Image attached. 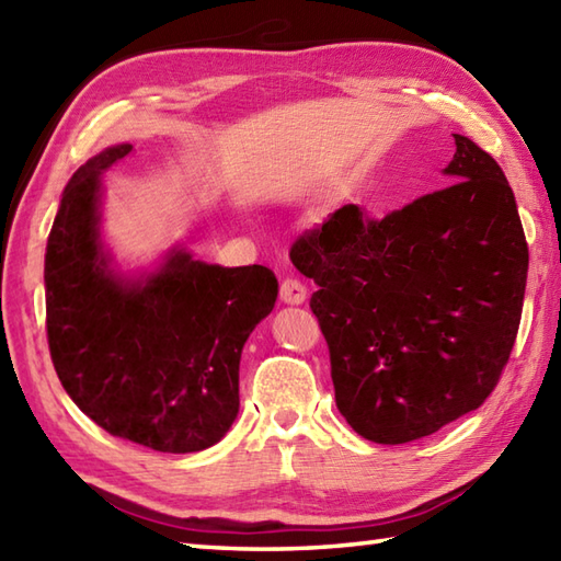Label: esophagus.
<instances>
[{
    "instance_id": "34e87169",
    "label": "esophagus",
    "mask_w": 561,
    "mask_h": 561,
    "mask_svg": "<svg viewBox=\"0 0 561 561\" xmlns=\"http://www.w3.org/2000/svg\"><path fill=\"white\" fill-rule=\"evenodd\" d=\"M306 284L304 282H299V279H294V277H287V279H282V287H279V299L284 301V304H291V306H299V304H304L306 301Z\"/></svg>"
}]
</instances>
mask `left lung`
<instances>
[{"label":"left lung","mask_w":561,"mask_h":561,"mask_svg":"<svg viewBox=\"0 0 561 561\" xmlns=\"http://www.w3.org/2000/svg\"><path fill=\"white\" fill-rule=\"evenodd\" d=\"M453 137L448 187L383 219L344 205L289 250L318 284L337 410L374 444L478 410L518 335L528 243L514 190L490 153Z\"/></svg>","instance_id":"1"}]
</instances>
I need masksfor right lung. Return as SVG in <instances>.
<instances>
[{"instance_id": "add662e5", "label": "right lung", "mask_w": 561, "mask_h": 561, "mask_svg": "<svg viewBox=\"0 0 561 561\" xmlns=\"http://www.w3.org/2000/svg\"><path fill=\"white\" fill-rule=\"evenodd\" d=\"M117 145L71 175L45 253V328L59 383L105 432L161 453L221 440L238 414V364L277 301L270 267H219L171 250L127 282L99 241L101 175Z\"/></svg>"}]
</instances>
